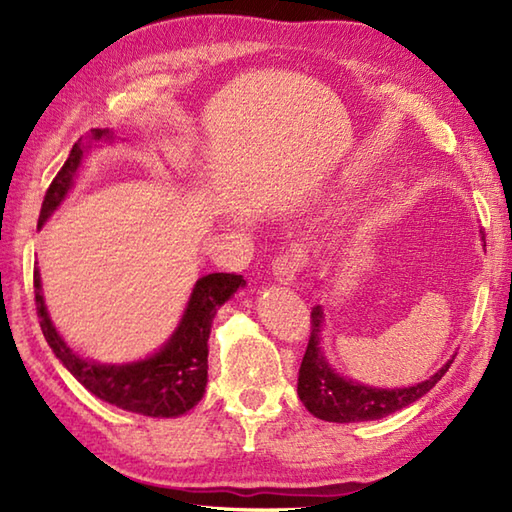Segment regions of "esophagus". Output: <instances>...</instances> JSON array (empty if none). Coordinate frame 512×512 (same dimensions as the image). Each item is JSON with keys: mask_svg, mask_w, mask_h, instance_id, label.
<instances>
[{"mask_svg": "<svg viewBox=\"0 0 512 512\" xmlns=\"http://www.w3.org/2000/svg\"><path fill=\"white\" fill-rule=\"evenodd\" d=\"M303 264H306V259H303L299 250H286V253L277 255L273 262L275 279L279 281V284H292V281H295L297 275L303 270Z\"/></svg>", "mask_w": 512, "mask_h": 512, "instance_id": "obj_1", "label": "esophagus"}]
</instances>
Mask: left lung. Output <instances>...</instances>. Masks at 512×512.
Here are the masks:
<instances>
[{
    "label": "left lung",
    "instance_id": "1",
    "mask_svg": "<svg viewBox=\"0 0 512 512\" xmlns=\"http://www.w3.org/2000/svg\"><path fill=\"white\" fill-rule=\"evenodd\" d=\"M310 323V341L299 367L297 394L314 418L328 422H363L385 418L389 413H394L422 398L431 387H436L438 380L449 372V367L453 363L449 361L429 380H422V383L413 387L376 389L358 385L354 380H347L336 374L328 365V361H325V356L321 352V306L312 310Z\"/></svg>",
    "mask_w": 512,
    "mask_h": 512
}]
</instances>
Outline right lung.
I'll use <instances>...</instances> for the list:
<instances>
[{
    "instance_id": "obj_1",
    "label": "right lung",
    "mask_w": 512,
    "mask_h": 512,
    "mask_svg": "<svg viewBox=\"0 0 512 512\" xmlns=\"http://www.w3.org/2000/svg\"><path fill=\"white\" fill-rule=\"evenodd\" d=\"M112 138L110 129H92V140ZM81 140L74 143L68 160L50 182L41 204L39 228L57 209L83 158ZM246 286L242 275L211 273L195 281L189 306L182 314L178 330L154 356L127 365H101L74 354L54 330L41 295L39 268H35V303L41 332L52 352L79 383L110 405L149 418H176L193 409L204 396L206 369H209V334L217 308Z\"/></svg>"
}]
</instances>
